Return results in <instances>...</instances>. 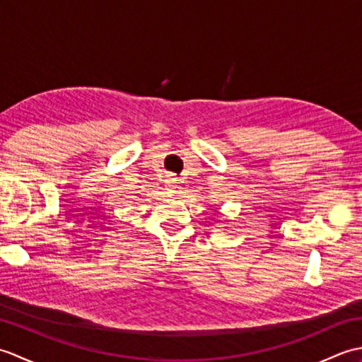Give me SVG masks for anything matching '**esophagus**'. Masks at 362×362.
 <instances>
[{
  "label": "esophagus",
  "mask_w": 362,
  "mask_h": 362,
  "mask_svg": "<svg viewBox=\"0 0 362 362\" xmlns=\"http://www.w3.org/2000/svg\"><path fill=\"white\" fill-rule=\"evenodd\" d=\"M177 185H179V180L175 179L173 175H168L166 180H165V187L168 189V193H175Z\"/></svg>",
  "instance_id": "1"
}]
</instances>
